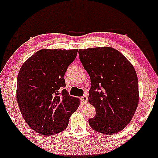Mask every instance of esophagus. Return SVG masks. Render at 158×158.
Returning <instances> with one entry per match:
<instances>
[{"instance_id":"obj_1","label":"esophagus","mask_w":158,"mask_h":158,"mask_svg":"<svg viewBox=\"0 0 158 158\" xmlns=\"http://www.w3.org/2000/svg\"><path fill=\"white\" fill-rule=\"evenodd\" d=\"M81 102H82L83 104H86L88 103V99H87V96H83L81 98Z\"/></svg>"}]
</instances>
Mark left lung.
Returning a JSON list of instances; mask_svg holds the SVG:
<instances>
[{
	"label": "left lung",
	"mask_w": 158,
	"mask_h": 158,
	"mask_svg": "<svg viewBox=\"0 0 158 158\" xmlns=\"http://www.w3.org/2000/svg\"><path fill=\"white\" fill-rule=\"evenodd\" d=\"M79 54L90 77L88 102L96 112L89 124L104 135L118 133L129 124L138 107L135 70L120 51L111 47L79 49Z\"/></svg>",
	"instance_id": "8db88e82"
}]
</instances>
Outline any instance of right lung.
<instances>
[{
	"label": "right lung",
	"mask_w": 158,
	"mask_h": 158,
	"mask_svg": "<svg viewBox=\"0 0 158 158\" xmlns=\"http://www.w3.org/2000/svg\"><path fill=\"white\" fill-rule=\"evenodd\" d=\"M78 49L43 48L30 56L18 76L16 97L25 121L33 130L53 135L65 130L80 99L68 95L64 76Z\"/></svg>",
	"instance_id": "obj_1"
}]
</instances>
